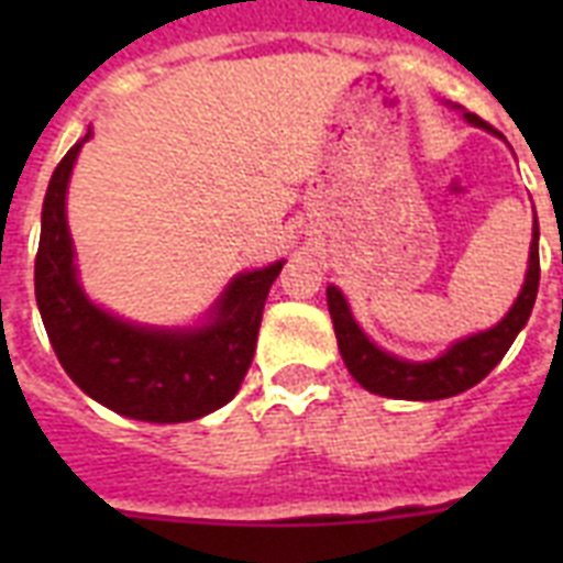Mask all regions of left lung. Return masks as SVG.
Returning a JSON list of instances; mask_svg holds the SVG:
<instances>
[{"mask_svg": "<svg viewBox=\"0 0 563 563\" xmlns=\"http://www.w3.org/2000/svg\"><path fill=\"white\" fill-rule=\"evenodd\" d=\"M464 119L471 125L494 131L476 113H464ZM538 283H541V260H538V219H534L529 272H526L523 291L515 300V307L508 309V316L497 327L471 335V339H462L444 356H438L432 362H402L391 353L379 351L374 342H368V335L362 333L360 324L353 321L347 300L335 286L327 289V307H330V316H333L335 339H339L344 365H347V371L362 388L383 394V397H397V400H441V397L467 391L497 368L499 360L506 356L517 333L523 330L529 316H532Z\"/></svg>", "mask_w": 563, "mask_h": 563, "instance_id": "obj_1", "label": "left lung"}]
</instances>
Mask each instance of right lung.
<instances>
[{
    "mask_svg": "<svg viewBox=\"0 0 563 563\" xmlns=\"http://www.w3.org/2000/svg\"><path fill=\"white\" fill-rule=\"evenodd\" d=\"M90 136V134H87ZM57 163L43 198L34 295L57 362L73 383L125 418L180 423L210 415L239 391L256 351V333L283 263L239 274L198 330H145L92 307L75 280L66 228V184L81 145Z\"/></svg>",
    "mask_w": 563,
    "mask_h": 563,
    "instance_id": "right-lung-1",
    "label": "right lung"
}]
</instances>
